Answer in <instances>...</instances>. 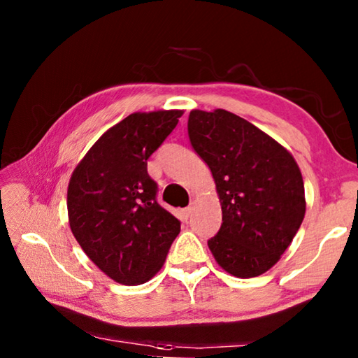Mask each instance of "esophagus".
Returning a JSON list of instances; mask_svg holds the SVG:
<instances>
[{
  "label": "esophagus",
  "mask_w": 358,
  "mask_h": 358,
  "mask_svg": "<svg viewBox=\"0 0 358 358\" xmlns=\"http://www.w3.org/2000/svg\"><path fill=\"white\" fill-rule=\"evenodd\" d=\"M191 211H192V205H189V207H186V208H183L181 210V213H183V216H185V220H187V217L191 216Z\"/></svg>",
  "instance_id": "1"
}]
</instances>
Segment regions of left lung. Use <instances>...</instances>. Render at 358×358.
<instances>
[{"mask_svg": "<svg viewBox=\"0 0 358 358\" xmlns=\"http://www.w3.org/2000/svg\"><path fill=\"white\" fill-rule=\"evenodd\" d=\"M187 136L215 178L221 229L208 240L216 262L237 278L270 270L305 217V186L294 156L250 121L222 108L191 110Z\"/></svg>", "mask_w": 358, "mask_h": 358, "instance_id": "left-lung-1", "label": "left lung"}]
</instances>
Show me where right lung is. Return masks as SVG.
Wrapping results in <instances>:
<instances>
[{
	"mask_svg": "<svg viewBox=\"0 0 358 358\" xmlns=\"http://www.w3.org/2000/svg\"><path fill=\"white\" fill-rule=\"evenodd\" d=\"M183 110L136 112L102 134L71 175L69 226L99 270L124 286L151 280L180 234L156 201L147 161Z\"/></svg>",
	"mask_w": 358,
	"mask_h": 358,
	"instance_id": "obj_1",
	"label": "right lung"
}]
</instances>
